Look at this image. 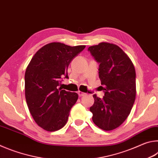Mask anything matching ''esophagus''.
<instances>
[{
    "label": "esophagus",
    "mask_w": 158,
    "mask_h": 158,
    "mask_svg": "<svg viewBox=\"0 0 158 158\" xmlns=\"http://www.w3.org/2000/svg\"><path fill=\"white\" fill-rule=\"evenodd\" d=\"M85 94H86V93L80 91V90H79V91H78V95H79V97H82V96H84V95H85Z\"/></svg>",
    "instance_id": "esophagus-1"
}]
</instances>
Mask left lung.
Masks as SVG:
<instances>
[{"mask_svg": "<svg viewBox=\"0 0 158 158\" xmlns=\"http://www.w3.org/2000/svg\"><path fill=\"white\" fill-rule=\"evenodd\" d=\"M100 63L99 77L103 85V98L93 95L90 107L93 121L100 129L109 131L118 127L130 114L136 98V73L129 56L118 46L100 42L89 47Z\"/></svg>", "mask_w": 158, "mask_h": 158, "instance_id": "1", "label": "left lung"}]
</instances>
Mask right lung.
I'll return each mask as SVG.
<instances>
[{
	"label": "right lung",
	"mask_w": 158,
	"mask_h": 158,
	"mask_svg": "<svg viewBox=\"0 0 158 158\" xmlns=\"http://www.w3.org/2000/svg\"><path fill=\"white\" fill-rule=\"evenodd\" d=\"M85 45L70 47L49 43L35 53L25 73V96L29 111L44 130L54 132L65 126L69 111L78 99L77 93L58 89L68 68Z\"/></svg>",
	"instance_id": "1"
}]
</instances>
